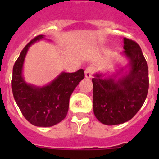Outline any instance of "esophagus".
Listing matches in <instances>:
<instances>
[{
  "instance_id": "1",
  "label": "esophagus",
  "mask_w": 159,
  "mask_h": 159,
  "mask_svg": "<svg viewBox=\"0 0 159 159\" xmlns=\"http://www.w3.org/2000/svg\"><path fill=\"white\" fill-rule=\"evenodd\" d=\"M93 72H94V67H92V66L87 67V68L85 69V77H87V78H91Z\"/></svg>"
}]
</instances>
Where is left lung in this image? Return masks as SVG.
<instances>
[{
	"mask_svg": "<svg viewBox=\"0 0 159 159\" xmlns=\"http://www.w3.org/2000/svg\"><path fill=\"white\" fill-rule=\"evenodd\" d=\"M124 51L129 64L113 77L96 73L93 83V111L106 125L123 124L135 116L144 103L148 90V69L140 47L124 38ZM128 72L123 73L124 69ZM122 75H121V74ZM117 75L121 77L116 80Z\"/></svg>",
	"mask_w": 159,
	"mask_h": 159,
	"instance_id": "8db88e82",
	"label": "left lung"
}]
</instances>
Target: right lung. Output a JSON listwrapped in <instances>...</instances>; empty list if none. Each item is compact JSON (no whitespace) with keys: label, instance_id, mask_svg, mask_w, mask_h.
Instances as JSON below:
<instances>
[{"label":"right lung","instance_id":"add662e5","mask_svg":"<svg viewBox=\"0 0 159 159\" xmlns=\"http://www.w3.org/2000/svg\"><path fill=\"white\" fill-rule=\"evenodd\" d=\"M44 35L36 36L21 51L15 62L12 75V92L24 117L33 125L50 127L59 123L68 111L69 99L74 89L84 78V71L61 72L43 87L29 84L23 76V66L29 48Z\"/></svg>","mask_w":159,"mask_h":159}]
</instances>
